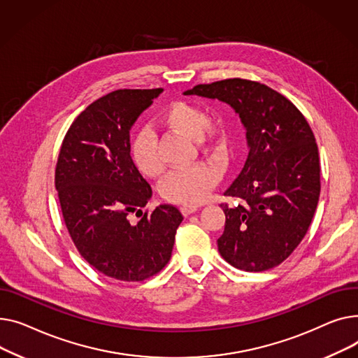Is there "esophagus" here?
<instances>
[{"mask_svg": "<svg viewBox=\"0 0 358 358\" xmlns=\"http://www.w3.org/2000/svg\"><path fill=\"white\" fill-rule=\"evenodd\" d=\"M196 211H198L196 206H182V208H180V213H182L183 217L191 215V214H194V213H196Z\"/></svg>", "mask_w": 358, "mask_h": 358, "instance_id": "1", "label": "esophagus"}]
</instances>
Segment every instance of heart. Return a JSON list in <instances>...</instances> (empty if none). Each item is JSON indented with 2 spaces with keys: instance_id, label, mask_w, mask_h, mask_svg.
Wrapping results in <instances>:
<instances>
[{
  "instance_id": "b5f03b06",
  "label": "heart",
  "mask_w": 358,
  "mask_h": 358,
  "mask_svg": "<svg viewBox=\"0 0 358 358\" xmlns=\"http://www.w3.org/2000/svg\"><path fill=\"white\" fill-rule=\"evenodd\" d=\"M160 122L167 130L196 140L199 149L211 156H220L224 143L220 134L206 122L201 107L189 101H173L163 110ZM131 157L137 169L150 179L159 178L164 164L159 153L157 140L150 131H140L131 144ZM221 172L211 164H198L186 171H178L162 183V195L166 201L185 206H195L206 199L218 185Z\"/></svg>"
}]
</instances>
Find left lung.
I'll return each mask as SVG.
<instances>
[{
	"mask_svg": "<svg viewBox=\"0 0 358 358\" xmlns=\"http://www.w3.org/2000/svg\"><path fill=\"white\" fill-rule=\"evenodd\" d=\"M183 95L225 102L245 129L248 156L224 194L243 202L221 205L220 255L245 271L279 266L305 237L320 199V155L308 121L287 98L247 79L196 85Z\"/></svg>",
	"mask_w": 358,
	"mask_h": 358,
	"instance_id": "obj_1",
	"label": "left lung"
}]
</instances>
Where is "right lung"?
I'll return each instance as SVG.
<instances>
[{
	"label": "right lung",
	"instance_id": "obj_1",
	"mask_svg": "<svg viewBox=\"0 0 358 358\" xmlns=\"http://www.w3.org/2000/svg\"><path fill=\"white\" fill-rule=\"evenodd\" d=\"M162 91L118 90L92 102L72 122L56 164L62 214L78 251L117 280L141 282L159 273L183 220L172 205L143 214L152 187L130 156V130ZM138 212L142 220L130 223Z\"/></svg>",
	"mask_w": 358,
	"mask_h": 358
}]
</instances>
